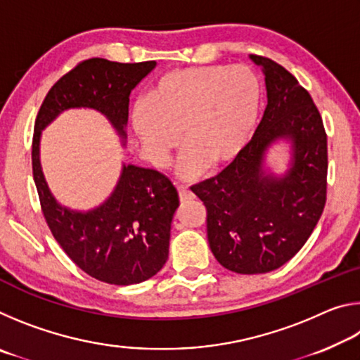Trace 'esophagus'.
Instances as JSON below:
<instances>
[{"label": "esophagus", "mask_w": 360, "mask_h": 360, "mask_svg": "<svg viewBox=\"0 0 360 360\" xmlns=\"http://www.w3.org/2000/svg\"><path fill=\"white\" fill-rule=\"evenodd\" d=\"M178 192H179V200L181 203L184 202H191V200H193V193L188 191V188L186 186H178Z\"/></svg>", "instance_id": "esophagus-1"}]
</instances>
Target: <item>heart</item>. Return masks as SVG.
Returning a JSON list of instances; mask_svg holds the SVG:
<instances>
[{"label": "heart", "mask_w": 360, "mask_h": 360, "mask_svg": "<svg viewBox=\"0 0 360 360\" xmlns=\"http://www.w3.org/2000/svg\"><path fill=\"white\" fill-rule=\"evenodd\" d=\"M262 108V85L245 65L195 66L169 71L131 109V127L146 154L165 165L182 146L179 172L195 178L229 165L252 139Z\"/></svg>", "instance_id": "1"}]
</instances>
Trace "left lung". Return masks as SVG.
<instances>
[{"mask_svg": "<svg viewBox=\"0 0 360 360\" xmlns=\"http://www.w3.org/2000/svg\"><path fill=\"white\" fill-rule=\"evenodd\" d=\"M249 58L265 76L264 117L236 160L192 187L208 211L212 254L240 275L273 271L294 257L313 233L327 193V135L313 98L281 65ZM279 141L291 146L283 175L264 167Z\"/></svg>", "mask_w": 360, "mask_h": 360, "instance_id": "8db88e82", "label": "left lung"}]
</instances>
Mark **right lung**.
Listing matches in <instances>:
<instances>
[{"mask_svg":"<svg viewBox=\"0 0 360 360\" xmlns=\"http://www.w3.org/2000/svg\"><path fill=\"white\" fill-rule=\"evenodd\" d=\"M155 65L85 60L53 84L34 122L33 179L49 229L81 270L108 284H138L162 270L178 191L165 174L124 163L105 202L89 211L71 210L57 202L44 178L41 133L63 111L87 108L105 115L125 146L129 96Z\"/></svg>","mask_w":360,"mask_h":360,"instance_id":"right-lung-1","label":"right lung"}]
</instances>
